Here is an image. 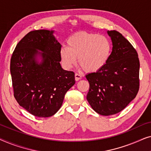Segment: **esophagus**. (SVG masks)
Segmentation results:
<instances>
[{
  "instance_id": "34e87169",
  "label": "esophagus",
  "mask_w": 151,
  "mask_h": 151,
  "mask_svg": "<svg viewBox=\"0 0 151 151\" xmlns=\"http://www.w3.org/2000/svg\"><path fill=\"white\" fill-rule=\"evenodd\" d=\"M81 78H82V76L80 75L79 73L75 74V80H76V81H78V80H80Z\"/></svg>"
}]
</instances>
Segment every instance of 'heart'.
I'll list each match as a JSON object with an SVG mask.
<instances>
[{
    "mask_svg": "<svg viewBox=\"0 0 151 151\" xmlns=\"http://www.w3.org/2000/svg\"><path fill=\"white\" fill-rule=\"evenodd\" d=\"M67 47H62L60 57L66 69H71L78 63L88 73L102 69L110 59L112 45L106 36L94 33H76L67 41Z\"/></svg>",
    "mask_w": 151,
    "mask_h": 151,
    "instance_id": "1",
    "label": "heart"
}]
</instances>
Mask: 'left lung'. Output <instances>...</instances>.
Here are the masks:
<instances>
[{
	"instance_id": "1",
	"label": "left lung",
	"mask_w": 151,
	"mask_h": 151,
	"mask_svg": "<svg viewBox=\"0 0 151 151\" xmlns=\"http://www.w3.org/2000/svg\"><path fill=\"white\" fill-rule=\"evenodd\" d=\"M113 42L111 58L100 71L88 73L86 99L102 115L122 111L137 96L139 88V60L137 51L117 31H108Z\"/></svg>"
}]
</instances>
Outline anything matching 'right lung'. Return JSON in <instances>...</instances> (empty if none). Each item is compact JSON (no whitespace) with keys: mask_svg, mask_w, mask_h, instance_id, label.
<instances>
[{"mask_svg":"<svg viewBox=\"0 0 151 151\" xmlns=\"http://www.w3.org/2000/svg\"><path fill=\"white\" fill-rule=\"evenodd\" d=\"M53 33L45 29L29 32L16 45L10 62L14 98L20 106L39 117L54 115L76 83L74 72L61 67L62 46ZM38 54L43 59L40 64L35 60Z\"/></svg>","mask_w":151,"mask_h":151,"instance_id":"right-lung-1","label":"right lung"}]
</instances>
